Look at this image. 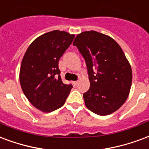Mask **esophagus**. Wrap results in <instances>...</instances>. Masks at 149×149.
Wrapping results in <instances>:
<instances>
[{"instance_id":"obj_1","label":"esophagus","mask_w":149,"mask_h":149,"mask_svg":"<svg viewBox=\"0 0 149 149\" xmlns=\"http://www.w3.org/2000/svg\"><path fill=\"white\" fill-rule=\"evenodd\" d=\"M72 84H73L74 86H77V84H78V80H76V81H72Z\"/></svg>"}]
</instances>
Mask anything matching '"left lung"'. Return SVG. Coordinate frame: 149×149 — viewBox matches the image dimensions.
Here are the masks:
<instances>
[{
    "instance_id": "obj_1",
    "label": "left lung",
    "mask_w": 149,
    "mask_h": 149,
    "mask_svg": "<svg viewBox=\"0 0 149 149\" xmlns=\"http://www.w3.org/2000/svg\"><path fill=\"white\" fill-rule=\"evenodd\" d=\"M85 60L90 88L84 93L86 107L99 115L119 109L127 99L132 69L122 48L108 35L95 31L79 34L73 42Z\"/></svg>"
}]
</instances>
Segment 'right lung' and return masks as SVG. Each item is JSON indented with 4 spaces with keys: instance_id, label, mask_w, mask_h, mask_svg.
I'll list each match as a JSON object with an SVG mask.
<instances>
[{
    "instance_id": "obj_1",
    "label": "right lung",
    "mask_w": 149,
    "mask_h": 149,
    "mask_svg": "<svg viewBox=\"0 0 149 149\" xmlns=\"http://www.w3.org/2000/svg\"><path fill=\"white\" fill-rule=\"evenodd\" d=\"M74 37L65 31H49L33 41L24 54L19 72L22 90L30 102L43 112L62 107L72 88L62 82L58 62Z\"/></svg>"
}]
</instances>
